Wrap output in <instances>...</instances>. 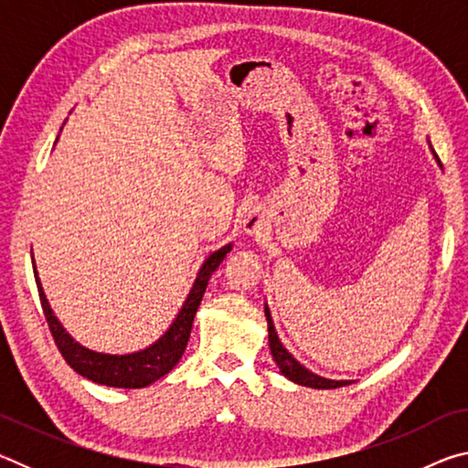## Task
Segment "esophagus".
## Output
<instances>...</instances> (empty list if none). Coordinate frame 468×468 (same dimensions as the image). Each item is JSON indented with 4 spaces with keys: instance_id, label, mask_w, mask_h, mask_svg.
<instances>
[{
    "instance_id": "1",
    "label": "esophagus",
    "mask_w": 468,
    "mask_h": 468,
    "mask_svg": "<svg viewBox=\"0 0 468 468\" xmlns=\"http://www.w3.org/2000/svg\"><path fill=\"white\" fill-rule=\"evenodd\" d=\"M256 227H258L256 217H248V220H245V231H253Z\"/></svg>"
}]
</instances>
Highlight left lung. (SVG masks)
<instances>
[{
    "instance_id": "left-lung-1",
    "label": "left lung",
    "mask_w": 468,
    "mask_h": 468,
    "mask_svg": "<svg viewBox=\"0 0 468 468\" xmlns=\"http://www.w3.org/2000/svg\"><path fill=\"white\" fill-rule=\"evenodd\" d=\"M438 163H440V158H438ZM266 320H268V340H271V353L284 378H289L291 382H295L299 386L318 388V390H330V388H340V386L351 384V382H346V379H340V382L338 379H326L322 376L312 374L310 369H305L295 357H292L287 348L282 346V343L279 340V335H276V330H274L271 310H268V307H266Z\"/></svg>"
}]
</instances>
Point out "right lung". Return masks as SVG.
Masks as SVG:
<instances>
[{
    "label": "right lung",
    "mask_w": 468,
    "mask_h": 468,
    "mask_svg": "<svg viewBox=\"0 0 468 468\" xmlns=\"http://www.w3.org/2000/svg\"><path fill=\"white\" fill-rule=\"evenodd\" d=\"M229 250H231V245H225V248H220L218 251L212 253V256L202 264L194 287L189 291V295L186 299L184 307H181V312L177 314V318L173 320L171 328L165 332L154 345H150L148 348H144V351H138L132 355L94 353L78 345L76 340L61 328V324L53 315L51 307L45 299L41 282H38V276L35 272L45 320L49 324L51 336L59 348L61 357L66 359L68 366L74 371H78L80 376L111 388H144L148 384L156 382V379L163 378L165 374H169V371L177 366V361L186 351L189 332H192L194 315L197 312V307H200V301L204 297L206 287H208L210 276L220 266V262H223Z\"/></svg>",
    "instance_id": "right-lung-1"
}]
</instances>
